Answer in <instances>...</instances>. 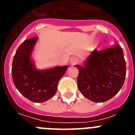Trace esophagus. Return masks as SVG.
I'll return each instance as SVG.
<instances>
[{"instance_id":"1","label":"esophagus","mask_w":135,"mask_h":135,"mask_svg":"<svg viewBox=\"0 0 135 135\" xmlns=\"http://www.w3.org/2000/svg\"><path fill=\"white\" fill-rule=\"evenodd\" d=\"M78 63H79V60H78V59L77 57H73L70 59V64L72 65H76V64H78Z\"/></svg>"}]
</instances>
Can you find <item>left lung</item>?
Masks as SVG:
<instances>
[{
    "mask_svg": "<svg viewBox=\"0 0 135 135\" xmlns=\"http://www.w3.org/2000/svg\"><path fill=\"white\" fill-rule=\"evenodd\" d=\"M79 70L78 87L86 98L95 103L105 102L121 89L126 77V62L122 49L114 46L91 52Z\"/></svg>",
    "mask_w": 135,
    "mask_h": 135,
    "instance_id": "obj_1",
    "label": "left lung"
}]
</instances>
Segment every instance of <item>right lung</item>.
Returning a JSON list of instances; mask_svg holds the SVG:
<instances>
[{
    "label": "right lung",
    "instance_id": "add662e5",
    "mask_svg": "<svg viewBox=\"0 0 135 135\" xmlns=\"http://www.w3.org/2000/svg\"><path fill=\"white\" fill-rule=\"evenodd\" d=\"M38 39H27L19 46L13 57L11 73L14 84L21 95L32 102L42 103L56 93L58 82L68 65L36 69L32 54Z\"/></svg>",
    "mask_w": 135,
    "mask_h": 135
}]
</instances>
